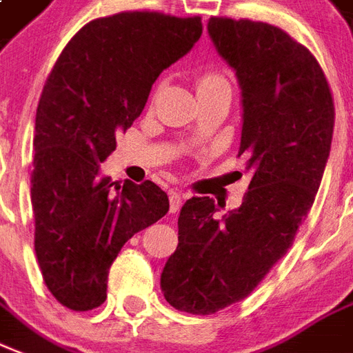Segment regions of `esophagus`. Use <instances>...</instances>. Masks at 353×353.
<instances>
[{
    "label": "esophagus",
    "mask_w": 353,
    "mask_h": 353,
    "mask_svg": "<svg viewBox=\"0 0 353 353\" xmlns=\"http://www.w3.org/2000/svg\"><path fill=\"white\" fill-rule=\"evenodd\" d=\"M182 201H184V195L180 192H171L169 193V210L179 212L180 206H182Z\"/></svg>",
    "instance_id": "obj_1"
}]
</instances>
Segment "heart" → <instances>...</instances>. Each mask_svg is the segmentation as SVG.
<instances>
[{
  "label": "heart",
  "mask_w": 353,
  "mask_h": 353,
  "mask_svg": "<svg viewBox=\"0 0 353 353\" xmlns=\"http://www.w3.org/2000/svg\"><path fill=\"white\" fill-rule=\"evenodd\" d=\"M227 81L225 78H221L219 74H214V72H208V74H203L197 81V89L199 91H205V89H212V87H217V85H225Z\"/></svg>",
  "instance_id": "heart-1"
}]
</instances>
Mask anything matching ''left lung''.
Returning <instances> with one entry per match:
<instances>
[{
    "mask_svg": "<svg viewBox=\"0 0 353 353\" xmlns=\"http://www.w3.org/2000/svg\"><path fill=\"white\" fill-rule=\"evenodd\" d=\"M208 35L242 89L238 158L251 182L221 219L210 197L188 199L180 210L179 245L160 285L174 309L192 314L248 298L287 253L316 197L335 124L318 61L283 29L214 16Z\"/></svg>",
    "mask_w": 353,
    "mask_h": 353,
    "instance_id": "1",
    "label": "left lung"
}]
</instances>
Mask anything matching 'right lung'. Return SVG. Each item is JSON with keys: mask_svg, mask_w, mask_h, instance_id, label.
Wrapping results in <instances>:
<instances>
[{"mask_svg": "<svg viewBox=\"0 0 353 353\" xmlns=\"http://www.w3.org/2000/svg\"><path fill=\"white\" fill-rule=\"evenodd\" d=\"M201 33L199 16L128 10L83 26L55 61L37 108L31 205L37 261L61 305H102L121 248L169 210L154 182L117 186L100 163Z\"/></svg>", "mask_w": 353, "mask_h": 353, "instance_id": "obj_1", "label": "right lung"}]
</instances>
